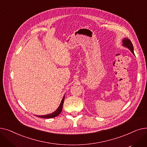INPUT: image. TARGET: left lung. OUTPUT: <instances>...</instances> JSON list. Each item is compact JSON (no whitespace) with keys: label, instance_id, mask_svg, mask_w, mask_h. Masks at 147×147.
I'll return each mask as SVG.
<instances>
[{"label":"left lung","instance_id":"obj_1","mask_svg":"<svg viewBox=\"0 0 147 147\" xmlns=\"http://www.w3.org/2000/svg\"><path fill=\"white\" fill-rule=\"evenodd\" d=\"M123 45L125 46L126 47H127V48H129V49H130V51L133 53L134 55H135L134 52V47H133V45H132V42H131V41H130L129 39H128V38H125L124 39H123Z\"/></svg>","mask_w":147,"mask_h":147}]
</instances>
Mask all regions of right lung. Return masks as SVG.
<instances>
[{
	"label": "right lung",
	"mask_w": 147,
	"mask_h": 147,
	"mask_svg": "<svg viewBox=\"0 0 147 147\" xmlns=\"http://www.w3.org/2000/svg\"><path fill=\"white\" fill-rule=\"evenodd\" d=\"M64 98H65V96H64L59 107L58 108L57 110L55 112H53L52 114H49L48 115H37V117H40V118H45V119H50V118H53V117H55L58 116V115L61 113L62 110H63V104H64Z\"/></svg>",
	"instance_id": "right-lung-1"
}]
</instances>
